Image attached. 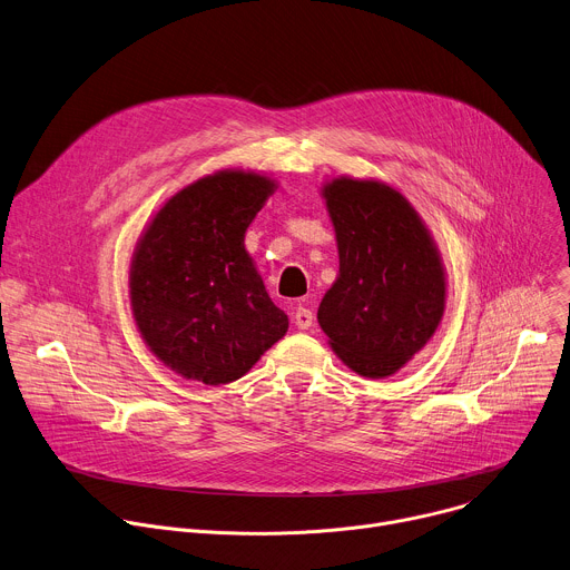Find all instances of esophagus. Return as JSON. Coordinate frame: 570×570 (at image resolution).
<instances>
[{"instance_id":"34e87169","label":"esophagus","mask_w":570,"mask_h":570,"mask_svg":"<svg viewBox=\"0 0 570 570\" xmlns=\"http://www.w3.org/2000/svg\"><path fill=\"white\" fill-rule=\"evenodd\" d=\"M312 321H314L312 309H307V307L298 305V307H296V312H294V323H296L301 330H307V327L312 325Z\"/></svg>"}]
</instances>
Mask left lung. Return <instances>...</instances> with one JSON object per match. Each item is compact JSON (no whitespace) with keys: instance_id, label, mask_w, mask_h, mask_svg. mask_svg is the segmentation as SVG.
<instances>
[{"instance_id":"8db88e82","label":"left lung","mask_w":570,"mask_h":570,"mask_svg":"<svg viewBox=\"0 0 570 570\" xmlns=\"http://www.w3.org/2000/svg\"><path fill=\"white\" fill-rule=\"evenodd\" d=\"M338 276L316 318L336 357L362 377L397 373L444 312V269L415 208L395 188L338 177L323 186Z\"/></svg>"}]
</instances>
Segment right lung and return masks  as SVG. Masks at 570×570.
<instances>
[{"instance_id": "obj_1", "label": "right lung", "mask_w": 570, "mask_h": 570, "mask_svg": "<svg viewBox=\"0 0 570 570\" xmlns=\"http://www.w3.org/2000/svg\"><path fill=\"white\" fill-rule=\"evenodd\" d=\"M276 184L219 170L173 195L144 232L130 303L148 348L175 373L210 386L243 377L287 332L245 249Z\"/></svg>"}]
</instances>
